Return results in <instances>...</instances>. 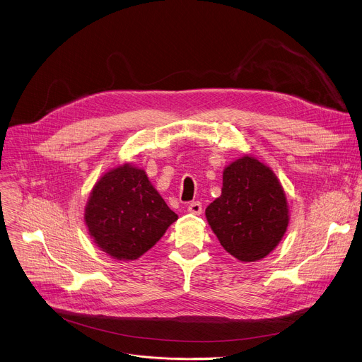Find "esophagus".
Returning a JSON list of instances; mask_svg holds the SVG:
<instances>
[{
    "label": "esophagus",
    "mask_w": 362,
    "mask_h": 362,
    "mask_svg": "<svg viewBox=\"0 0 362 362\" xmlns=\"http://www.w3.org/2000/svg\"><path fill=\"white\" fill-rule=\"evenodd\" d=\"M187 211H189L190 214H193V215H200V214H202V203H200L199 200L192 202V203L189 204Z\"/></svg>",
    "instance_id": "1"
}]
</instances>
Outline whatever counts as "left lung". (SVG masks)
Returning a JSON list of instances; mask_svg holds the SVG:
<instances>
[{
	"label": "left lung",
	"instance_id": "left-lung-1",
	"mask_svg": "<svg viewBox=\"0 0 362 362\" xmlns=\"http://www.w3.org/2000/svg\"><path fill=\"white\" fill-rule=\"evenodd\" d=\"M206 219L223 249L236 259L259 261L286 232L285 192L267 165L243 156L223 170L222 194L206 208Z\"/></svg>",
	"mask_w": 362,
	"mask_h": 362
}]
</instances>
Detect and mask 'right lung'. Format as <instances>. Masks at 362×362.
Instances as JSON below:
<instances>
[{"label":"right lung","mask_w":362,"mask_h":362,"mask_svg":"<svg viewBox=\"0 0 362 362\" xmlns=\"http://www.w3.org/2000/svg\"><path fill=\"white\" fill-rule=\"evenodd\" d=\"M84 221L103 252L119 261H134L156 245L177 215L151 186L144 170L123 165L95 183Z\"/></svg>","instance_id":"obj_1"}]
</instances>
